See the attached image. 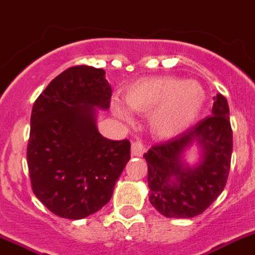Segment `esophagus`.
Instances as JSON below:
<instances>
[{
    "mask_svg": "<svg viewBox=\"0 0 255 255\" xmlns=\"http://www.w3.org/2000/svg\"><path fill=\"white\" fill-rule=\"evenodd\" d=\"M146 148H144V144L141 141H134L132 142V156L141 157L144 153Z\"/></svg>",
    "mask_w": 255,
    "mask_h": 255,
    "instance_id": "esophagus-1",
    "label": "esophagus"
}]
</instances>
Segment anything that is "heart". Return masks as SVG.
<instances>
[{"instance_id": "b5f03b06", "label": "heart", "mask_w": 255, "mask_h": 255, "mask_svg": "<svg viewBox=\"0 0 255 255\" xmlns=\"http://www.w3.org/2000/svg\"><path fill=\"white\" fill-rule=\"evenodd\" d=\"M123 101L130 111L138 114L151 113L149 127L158 138H171L191 127L201 114L206 102L203 85L182 78H142L128 85ZM117 116L129 120L121 106H114Z\"/></svg>"}]
</instances>
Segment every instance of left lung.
<instances>
[{
	"mask_svg": "<svg viewBox=\"0 0 255 255\" xmlns=\"http://www.w3.org/2000/svg\"><path fill=\"white\" fill-rule=\"evenodd\" d=\"M213 114L194 127L143 154L148 166L149 203L166 218L200 215L227 185L233 152L229 106L224 95L214 97ZM192 143L202 148V160L190 168L182 160Z\"/></svg>",
	"mask_w": 255,
	"mask_h": 255,
	"instance_id": "8db88e82",
	"label": "left lung"
}]
</instances>
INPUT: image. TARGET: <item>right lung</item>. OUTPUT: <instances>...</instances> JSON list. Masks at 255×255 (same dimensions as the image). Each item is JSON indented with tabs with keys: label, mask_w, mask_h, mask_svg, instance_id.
<instances>
[{
	"label": "right lung",
	"mask_w": 255,
	"mask_h": 255,
	"mask_svg": "<svg viewBox=\"0 0 255 255\" xmlns=\"http://www.w3.org/2000/svg\"><path fill=\"white\" fill-rule=\"evenodd\" d=\"M106 71L78 65L52 79L31 112L27 166L37 199L60 218H87L101 210L130 158L128 139L98 132L97 109L111 106Z\"/></svg>",
	"instance_id": "add662e5"
}]
</instances>
